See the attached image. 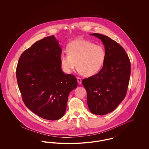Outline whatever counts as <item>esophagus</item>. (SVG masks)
I'll return each instance as SVG.
<instances>
[{
	"instance_id": "1",
	"label": "esophagus",
	"mask_w": 149,
	"mask_h": 149,
	"mask_svg": "<svg viewBox=\"0 0 149 149\" xmlns=\"http://www.w3.org/2000/svg\"><path fill=\"white\" fill-rule=\"evenodd\" d=\"M77 82H78V83L79 84H81V82H82V79H81V78L80 77H77Z\"/></svg>"
}]
</instances>
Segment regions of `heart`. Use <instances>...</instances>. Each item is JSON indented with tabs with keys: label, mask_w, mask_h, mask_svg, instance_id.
Returning a JSON list of instances; mask_svg holds the SVG:
<instances>
[{
	"label": "heart",
	"mask_w": 149,
	"mask_h": 149,
	"mask_svg": "<svg viewBox=\"0 0 149 149\" xmlns=\"http://www.w3.org/2000/svg\"><path fill=\"white\" fill-rule=\"evenodd\" d=\"M67 54L60 56L63 71L70 73L77 66L79 72L90 77L98 72L104 64L106 52L102 45H95L90 41L77 39L68 44Z\"/></svg>",
	"instance_id": "1"
}]
</instances>
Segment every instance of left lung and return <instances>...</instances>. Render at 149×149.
<instances>
[{
    "label": "left lung",
    "mask_w": 149,
    "mask_h": 149,
    "mask_svg": "<svg viewBox=\"0 0 149 149\" xmlns=\"http://www.w3.org/2000/svg\"><path fill=\"white\" fill-rule=\"evenodd\" d=\"M91 36L104 45L106 57L102 69L84 79L87 104L91 112L103 115L113 111L126 97L131 75V62L125 50L117 42L99 33Z\"/></svg>",
    "instance_id": "8db88e82"
}]
</instances>
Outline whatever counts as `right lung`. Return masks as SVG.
Returning <instances> with one entry per match:
<instances>
[{
    "label": "right lung",
    "mask_w": 149,
    "mask_h": 149,
    "mask_svg": "<svg viewBox=\"0 0 149 149\" xmlns=\"http://www.w3.org/2000/svg\"><path fill=\"white\" fill-rule=\"evenodd\" d=\"M61 47L54 36L36 41L21 55L16 68L18 88L26 106L39 117H63L68 95L77 86L74 75L62 72Z\"/></svg>",
    "instance_id": "obj_1"
}]
</instances>
